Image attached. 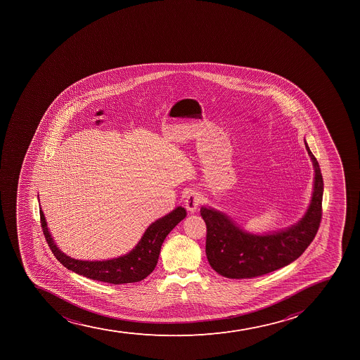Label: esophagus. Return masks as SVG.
Segmentation results:
<instances>
[{
	"mask_svg": "<svg viewBox=\"0 0 360 360\" xmlns=\"http://www.w3.org/2000/svg\"><path fill=\"white\" fill-rule=\"evenodd\" d=\"M200 203H202V197L200 196V193H197L193 190H190L189 193H186L184 205H186L188 211L195 212L200 207Z\"/></svg>",
	"mask_w": 360,
	"mask_h": 360,
	"instance_id": "1",
	"label": "esophagus"
}]
</instances>
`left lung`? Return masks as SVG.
<instances>
[{"label":"left lung","mask_w":360,"mask_h":360,"mask_svg":"<svg viewBox=\"0 0 360 360\" xmlns=\"http://www.w3.org/2000/svg\"><path fill=\"white\" fill-rule=\"evenodd\" d=\"M307 146L314 167V193L307 214L290 228L253 235L246 232L221 211L202 207L207 224V260L223 277L232 279L259 277L295 262L317 235L321 221L324 182L318 160Z\"/></svg>","instance_id":"obj_1"}]
</instances>
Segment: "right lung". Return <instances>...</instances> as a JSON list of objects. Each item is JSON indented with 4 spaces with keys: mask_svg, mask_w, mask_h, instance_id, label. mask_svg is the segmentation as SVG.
Masks as SVG:
<instances>
[{
    "mask_svg": "<svg viewBox=\"0 0 360 360\" xmlns=\"http://www.w3.org/2000/svg\"><path fill=\"white\" fill-rule=\"evenodd\" d=\"M186 216L184 207H177L167 216L153 221L149 225L137 245L124 256L108 260H79L67 256L57 248L46 228V218L39 207V217L42 225L43 235L50 250L56 259L75 274L94 281H104L109 284H127L136 283L148 277L156 267L160 257V246L171 230L183 221Z\"/></svg>",
    "mask_w": 360,
    "mask_h": 360,
    "instance_id": "obj_1",
    "label": "right lung"
}]
</instances>
